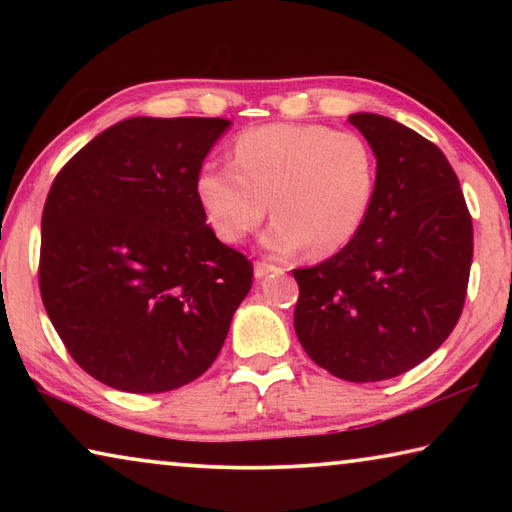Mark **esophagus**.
Here are the masks:
<instances>
[{
  "label": "esophagus",
  "instance_id": "esophagus-1",
  "mask_svg": "<svg viewBox=\"0 0 512 512\" xmlns=\"http://www.w3.org/2000/svg\"><path fill=\"white\" fill-rule=\"evenodd\" d=\"M280 271H282L280 266L268 264V262H257V264H255V277H257V280H264L266 275H271V273H280Z\"/></svg>",
  "mask_w": 512,
  "mask_h": 512
}]
</instances>
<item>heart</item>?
Returning a JSON list of instances; mask_svg holds the SVG:
<instances>
[{
  "label": "heart",
  "instance_id": "obj_1",
  "mask_svg": "<svg viewBox=\"0 0 512 512\" xmlns=\"http://www.w3.org/2000/svg\"><path fill=\"white\" fill-rule=\"evenodd\" d=\"M377 185V158L361 135L323 124H268L239 133L232 164L205 162L196 196L214 235L239 244L275 221L262 244L277 255L309 248L339 253L366 221Z\"/></svg>",
  "mask_w": 512,
  "mask_h": 512
}]
</instances>
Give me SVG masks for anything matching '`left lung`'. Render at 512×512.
Wrapping results in <instances>:
<instances>
[{"label":"left lung","instance_id":"obj_1","mask_svg":"<svg viewBox=\"0 0 512 512\" xmlns=\"http://www.w3.org/2000/svg\"><path fill=\"white\" fill-rule=\"evenodd\" d=\"M348 121L375 151V196L348 246L293 271V325L311 361L363 384L415 368L452 334L474 237L461 185L436 144L370 112Z\"/></svg>","mask_w":512,"mask_h":512}]
</instances>
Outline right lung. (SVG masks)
<instances>
[{
	"mask_svg": "<svg viewBox=\"0 0 512 512\" xmlns=\"http://www.w3.org/2000/svg\"><path fill=\"white\" fill-rule=\"evenodd\" d=\"M228 126L219 117L119 121L54 178L42 210V305L101 384L173 391L221 352L253 264L205 223L196 176Z\"/></svg>",
	"mask_w": 512,
	"mask_h": 512,
	"instance_id": "1",
	"label": "right lung"
}]
</instances>
